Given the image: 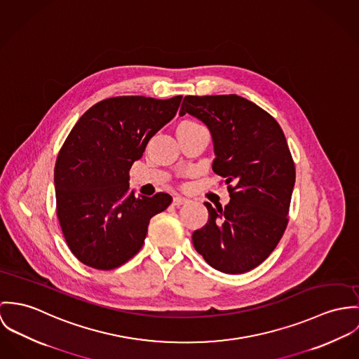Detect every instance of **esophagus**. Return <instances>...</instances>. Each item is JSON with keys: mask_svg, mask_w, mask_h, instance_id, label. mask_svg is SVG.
<instances>
[{"mask_svg": "<svg viewBox=\"0 0 359 359\" xmlns=\"http://www.w3.org/2000/svg\"><path fill=\"white\" fill-rule=\"evenodd\" d=\"M187 202H189V199L183 198V197H175L173 198V205L175 206H182V205H184Z\"/></svg>", "mask_w": 359, "mask_h": 359, "instance_id": "obj_1", "label": "esophagus"}]
</instances>
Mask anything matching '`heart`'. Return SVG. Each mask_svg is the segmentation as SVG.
I'll use <instances>...</instances> for the list:
<instances>
[{
  "label": "heart",
  "instance_id": "obj_1",
  "mask_svg": "<svg viewBox=\"0 0 359 359\" xmlns=\"http://www.w3.org/2000/svg\"><path fill=\"white\" fill-rule=\"evenodd\" d=\"M196 125H199L198 122H196V121L187 120L183 121V122H180L177 128H183V126H196Z\"/></svg>",
  "mask_w": 359,
  "mask_h": 359
}]
</instances>
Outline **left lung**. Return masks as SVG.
I'll list each match as a JSON object with an SVG mask.
<instances>
[{
    "label": "left lung",
    "mask_w": 359,
    "mask_h": 359,
    "mask_svg": "<svg viewBox=\"0 0 359 359\" xmlns=\"http://www.w3.org/2000/svg\"><path fill=\"white\" fill-rule=\"evenodd\" d=\"M186 113L209 128L212 169L230 193L224 208L205 202L209 219L193 233L194 248L213 269L243 274L271 255L286 230L296 179L290 150L276 118L237 95L184 96Z\"/></svg>",
    "instance_id": "left-lung-1"
}]
</instances>
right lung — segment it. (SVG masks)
I'll use <instances>...</instances> for the list:
<instances>
[{"mask_svg": "<svg viewBox=\"0 0 359 359\" xmlns=\"http://www.w3.org/2000/svg\"><path fill=\"white\" fill-rule=\"evenodd\" d=\"M183 96H117L82 114L55 163L56 213L73 255L113 270L143 246L150 219L172 202L166 193L135 197L129 169L149 140L176 116Z\"/></svg>", "mask_w": 359, "mask_h": 359, "instance_id": "1", "label": "right lung"}]
</instances>
